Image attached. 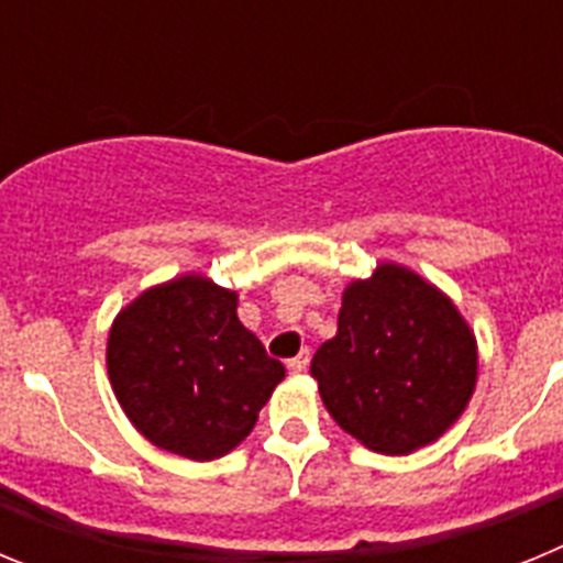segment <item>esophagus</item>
I'll return each mask as SVG.
<instances>
[{
	"label": "esophagus",
	"instance_id": "obj_1",
	"mask_svg": "<svg viewBox=\"0 0 563 563\" xmlns=\"http://www.w3.org/2000/svg\"><path fill=\"white\" fill-rule=\"evenodd\" d=\"M307 366H310V352H298L296 357H290L287 361V369L292 372V375H301V372H307Z\"/></svg>",
	"mask_w": 563,
	"mask_h": 563
}]
</instances>
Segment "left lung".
Listing matches in <instances>:
<instances>
[{"label":"left lung","instance_id":"8db88e82","mask_svg":"<svg viewBox=\"0 0 563 563\" xmlns=\"http://www.w3.org/2000/svg\"><path fill=\"white\" fill-rule=\"evenodd\" d=\"M312 377L332 420L377 454H411L442 437L476 386V341L445 292L400 265L343 290L338 335Z\"/></svg>","mask_w":563,"mask_h":563}]
</instances>
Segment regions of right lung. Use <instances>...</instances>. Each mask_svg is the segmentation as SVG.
Here are the masks:
<instances>
[{
  "label": "right lung",
  "mask_w": 563,
  "mask_h": 563,
  "mask_svg": "<svg viewBox=\"0 0 563 563\" xmlns=\"http://www.w3.org/2000/svg\"><path fill=\"white\" fill-rule=\"evenodd\" d=\"M109 380L132 426L186 460L225 456L245 440L285 366L236 316V292L180 276L118 312Z\"/></svg>",
  "instance_id": "add662e5"
}]
</instances>
